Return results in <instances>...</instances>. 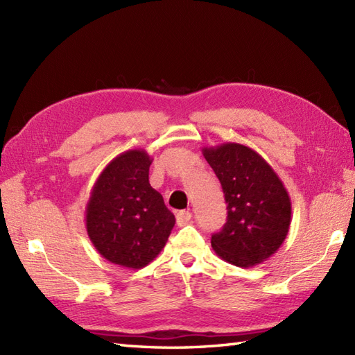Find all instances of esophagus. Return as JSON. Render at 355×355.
I'll list each match as a JSON object with an SVG mask.
<instances>
[{"label": "esophagus", "instance_id": "obj_1", "mask_svg": "<svg viewBox=\"0 0 355 355\" xmlns=\"http://www.w3.org/2000/svg\"><path fill=\"white\" fill-rule=\"evenodd\" d=\"M175 218H177V224L180 225V227H183V225L191 223L192 214L189 212V210H180V212H177Z\"/></svg>", "mask_w": 355, "mask_h": 355}]
</instances>
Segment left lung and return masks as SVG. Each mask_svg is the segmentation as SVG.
I'll return each instance as SVG.
<instances>
[{"mask_svg":"<svg viewBox=\"0 0 355 355\" xmlns=\"http://www.w3.org/2000/svg\"><path fill=\"white\" fill-rule=\"evenodd\" d=\"M227 202V223L212 235L221 259L254 267L282 245L290 230L291 201L282 180L263 158L241 143L202 148Z\"/></svg>","mask_w":355,"mask_h":355,"instance_id":"left-lung-1","label":"left lung"}]
</instances>
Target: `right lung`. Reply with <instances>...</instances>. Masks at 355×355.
<instances>
[{"mask_svg":"<svg viewBox=\"0 0 355 355\" xmlns=\"http://www.w3.org/2000/svg\"><path fill=\"white\" fill-rule=\"evenodd\" d=\"M153 158L143 149L119 154L97 177L85 207L88 238L105 259L137 270L163 250L175 216L149 184Z\"/></svg>","mask_w":355,"mask_h":355,"instance_id":"right-lung-1","label":"right lung"}]
</instances>
